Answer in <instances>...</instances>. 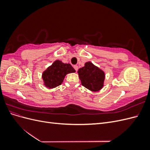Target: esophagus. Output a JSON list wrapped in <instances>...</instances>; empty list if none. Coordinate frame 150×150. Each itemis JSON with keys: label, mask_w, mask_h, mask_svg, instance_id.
Here are the masks:
<instances>
[{"label": "esophagus", "mask_w": 150, "mask_h": 150, "mask_svg": "<svg viewBox=\"0 0 150 150\" xmlns=\"http://www.w3.org/2000/svg\"><path fill=\"white\" fill-rule=\"evenodd\" d=\"M74 69L76 70V71H77L78 70V66L74 65Z\"/></svg>", "instance_id": "34e87169"}]
</instances>
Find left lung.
Masks as SVG:
<instances>
[{
  "mask_svg": "<svg viewBox=\"0 0 150 150\" xmlns=\"http://www.w3.org/2000/svg\"><path fill=\"white\" fill-rule=\"evenodd\" d=\"M78 73L81 84L86 88L94 92L103 88L105 74L92 62H86L84 67L79 68Z\"/></svg>",
  "mask_w": 150,
  "mask_h": 150,
  "instance_id": "1",
  "label": "left lung"
}]
</instances>
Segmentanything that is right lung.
<instances>
[{
    "mask_svg": "<svg viewBox=\"0 0 150 150\" xmlns=\"http://www.w3.org/2000/svg\"><path fill=\"white\" fill-rule=\"evenodd\" d=\"M75 72L70 64L56 60L43 72L42 78L44 86L49 89L56 88L62 83L66 74Z\"/></svg>",
    "mask_w": 150,
    "mask_h": 150,
    "instance_id": "add662e5",
    "label": "right lung"
}]
</instances>
